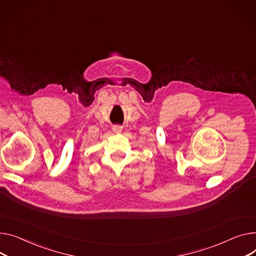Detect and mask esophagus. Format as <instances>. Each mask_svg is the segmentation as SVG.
<instances>
[{"instance_id":"34e87169","label":"esophagus","mask_w":256,"mask_h":256,"mask_svg":"<svg viewBox=\"0 0 256 256\" xmlns=\"http://www.w3.org/2000/svg\"><path fill=\"white\" fill-rule=\"evenodd\" d=\"M112 130L114 132H120L122 130V126H113Z\"/></svg>"}]
</instances>
